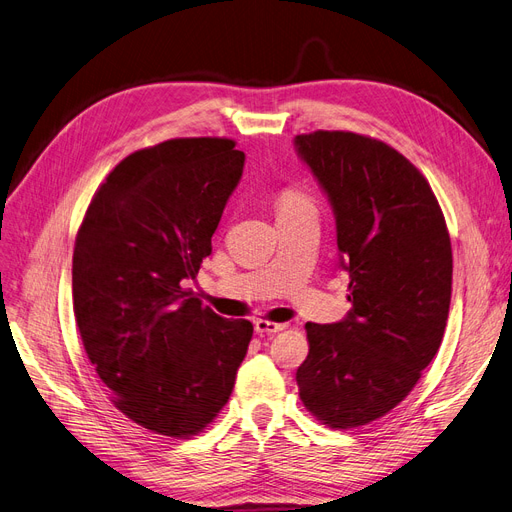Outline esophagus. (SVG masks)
I'll use <instances>...</instances> for the list:
<instances>
[{
    "mask_svg": "<svg viewBox=\"0 0 512 512\" xmlns=\"http://www.w3.org/2000/svg\"><path fill=\"white\" fill-rule=\"evenodd\" d=\"M282 329H287V325H282V323H270V320H263V318L255 320V331H257V335H274V333H278V331H282Z\"/></svg>",
    "mask_w": 512,
    "mask_h": 512,
    "instance_id": "obj_1",
    "label": "esophagus"
}]
</instances>
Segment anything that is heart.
I'll use <instances>...</instances> for the list:
<instances>
[{"mask_svg":"<svg viewBox=\"0 0 512 512\" xmlns=\"http://www.w3.org/2000/svg\"><path fill=\"white\" fill-rule=\"evenodd\" d=\"M312 204L308 200V196L304 192H299V189H282L280 196H278V211H285V208H297V206H308Z\"/></svg>","mask_w":512,"mask_h":512,"instance_id":"1","label":"heart"}]
</instances>
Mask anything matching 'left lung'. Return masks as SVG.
Masks as SVG:
<instances>
[{"mask_svg": "<svg viewBox=\"0 0 512 512\" xmlns=\"http://www.w3.org/2000/svg\"><path fill=\"white\" fill-rule=\"evenodd\" d=\"M327 194L352 304L333 325L308 323L299 399L346 430L382 418L439 352L451 301V240L424 175L390 145L346 130L295 137Z\"/></svg>", "mask_w": 512, "mask_h": 512, "instance_id": "8db88e82", "label": "left lung"}]
</instances>
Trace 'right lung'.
Masks as SVG:
<instances>
[{"mask_svg":"<svg viewBox=\"0 0 512 512\" xmlns=\"http://www.w3.org/2000/svg\"><path fill=\"white\" fill-rule=\"evenodd\" d=\"M232 139H170L126 156L94 194L73 249L84 350L126 418L187 439L227 403L253 325L204 308L200 263L236 189Z\"/></svg>","mask_w":512,"mask_h":512,"instance_id":"add662e5","label":"right lung"}]
</instances>
